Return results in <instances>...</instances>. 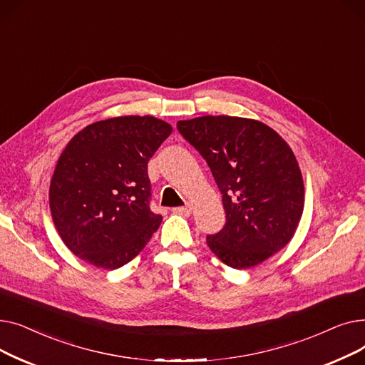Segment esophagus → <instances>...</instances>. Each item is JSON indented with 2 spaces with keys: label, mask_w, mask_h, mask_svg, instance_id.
Masks as SVG:
<instances>
[{
  "label": "esophagus",
  "mask_w": 365,
  "mask_h": 365,
  "mask_svg": "<svg viewBox=\"0 0 365 365\" xmlns=\"http://www.w3.org/2000/svg\"><path fill=\"white\" fill-rule=\"evenodd\" d=\"M173 213L189 216L190 213H192V208H190V207H176V208H173Z\"/></svg>",
  "instance_id": "esophagus-1"
}]
</instances>
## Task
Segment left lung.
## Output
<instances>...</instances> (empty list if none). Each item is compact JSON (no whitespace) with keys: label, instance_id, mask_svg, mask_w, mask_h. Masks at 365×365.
<instances>
[{"label":"left lung","instance_id":"left-lung-1","mask_svg":"<svg viewBox=\"0 0 365 365\" xmlns=\"http://www.w3.org/2000/svg\"><path fill=\"white\" fill-rule=\"evenodd\" d=\"M182 136L204 157L222 192L226 223L207 237L225 264L248 269L293 238L304 186L292 148L257 120L205 115L178 121Z\"/></svg>","mask_w":365,"mask_h":365}]
</instances>
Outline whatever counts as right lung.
<instances>
[{
  "label": "right lung",
  "mask_w": 365,
  "mask_h": 365,
  "mask_svg": "<svg viewBox=\"0 0 365 365\" xmlns=\"http://www.w3.org/2000/svg\"><path fill=\"white\" fill-rule=\"evenodd\" d=\"M173 127L150 115L93 123L69 140L54 167L48 200L69 250L102 269L136 257L163 217L149 210L148 161Z\"/></svg>",
  "instance_id": "right-lung-1"
}]
</instances>
